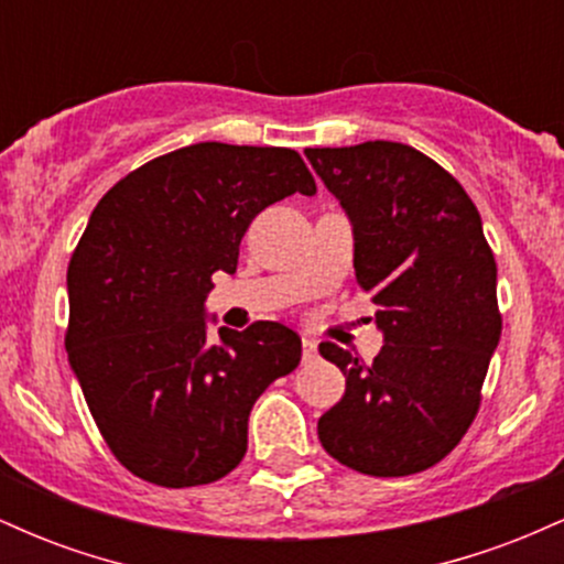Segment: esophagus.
Returning <instances> with one entry per match:
<instances>
[{"label": "esophagus", "instance_id": "1", "mask_svg": "<svg viewBox=\"0 0 564 564\" xmlns=\"http://www.w3.org/2000/svg\"><path fill=\"white\" fill-rule=\"evenodd\" d=\"M318 358V345L313 339H302V360L310 364V360Z\"/></svg>", "mask_w": 564, "mask_h": 564}]
</instances>
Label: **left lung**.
<instances>
[{
  "instance_id": "1",
  "label": "left lung",
  "mask_w": 564,
  "mask_h": 564,
  "mask_svg": "<svg viewBox=\"0 0 564 564\" xmlns=\"http://www.w3.org/2000/svg\"><path fill=\"white\" fill-rule=\"evenodd\" d=\"M352 225L355 275L379 307L384 347L364 364L323 341L347 387L318 419L339 464L371 477L435 467L475 422L501 339L496 260L482 219L443 166L403 142L307 148Z\"/></svg>"
}]
</instances>
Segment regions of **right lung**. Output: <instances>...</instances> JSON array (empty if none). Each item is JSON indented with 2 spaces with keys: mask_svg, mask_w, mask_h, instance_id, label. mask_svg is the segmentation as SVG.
Masks as SVG:
<instances>
[{
  "mask_svg": "<svg viewBox=\"0 0 564 564\" xmlns=\"http://www.w3.org/2000/svg\"><path fill=\"white\" fill-rule=\"evenodd\" d=\"M294 193L313 196L315 180L291 148L196 142L95 206L68 264V364L108 448L142 480L191 488L236 469L251 405L300 366L283 323L209 339L204 304L217 270L236 273L251 219Z\"/></svg>",
  "mask_w": 564,
  "mask_h": 564,
  "instance_id": "right-lung-1",
  "label": "right lung"
}]
</instances>
